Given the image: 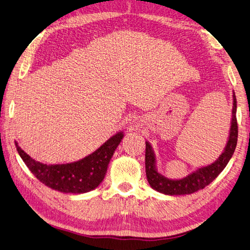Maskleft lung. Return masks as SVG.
I'll list each match as a JSON object with an SVG mask.
<instances>
[{"label": "left lung", "mask_w": 250, "mask_h": 250, "mask_svg": "<svg viewBox=\"0 0 250 250\" xmlns=\"http://www.w3.org/2000/svg\"><path fill=\"white\" fill-rule=\"evenodd\" d=\"M232 99H233V106H232V118L228 142L226 144L222 154L212 164L197 168L196 170L188 173L187 177H183L181 179H170L162 175L158 170V167H156V155L153 151L152 146L148 141H146L145 165H146V176L150 187L164 195H188L205 188L214 179L217 178V176L229 163L230 159L234 153L237 143L236 98L234 91L233 95H232Z\"/></svg>", "instance_id": "8db88e82"}]
</instances>
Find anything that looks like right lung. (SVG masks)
<instances>
[{
    "mask_svg": "<svg viewBox=\"0 0 250 250\" xmlns=\"http://www.w3.org/2000/svg\"><path fill=\"white\" fill-rule=\"evenodd\" d=\"M124 131L109 137L96 151L77 162L48 165L35 161L15 142L17 151L33 175L52 189L67 194H84L99 187L106 175L115 150L123 141Z\"/></svg>",
    "mask_w": 250,
    "mask_h": 250,
    "instance_id": "right-lung-1",
    "label": "right lung"
}]
</instances>
